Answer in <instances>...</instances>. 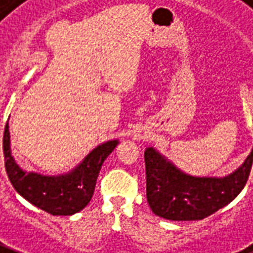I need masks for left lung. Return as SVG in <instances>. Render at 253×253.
I'll list each match as a JSON object with an SVG mask.
<instances>
[{
    "label": "left lung",
    "instance_id": "left-lung-1",
    "mask_svg": "<svg viewBox=\"0 0 253 253\" xmlns=\"http://www.w3.org/2000/svg\"><path fill=\"white\" fill-rule=\"evenodd\" d=\"M147 201L155 214L171 221L204 220L224 208L244 189L253 162V148L232 174L193 176L183 172L152 147L145 149Z\"/></svg>",
    "mask_w": 253,
    "mask_h": 253
}]
</instances>
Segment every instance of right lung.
<instances>
[{
	"instance_id": "obj_1",
	"label": "right lung",
	"mask_w": 253,
	"mask_h": 253,
	"mask_svg": "<svg viewBox=\"0 0 253 253\" xmlns=\"http://www.w3.org/2000/svg\"><path fill=\"white\" fill-rule=\"evenodd\" d=\"M117 144L119 140H109L95 147L67 174L27 172L12 156L9 124L6 123L3 130L5 169L14 190L28 202L52 215H71L81 211L90 202L102 163Z\"/></svg>"
}]
</instances>
